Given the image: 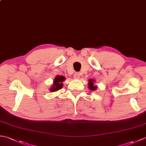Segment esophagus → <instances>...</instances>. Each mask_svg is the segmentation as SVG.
Wrapping results in <instances>:
<instances>
[{"mask_svg":"<svg viewBox=\"0 0 146 146\" xmlns=\"http://www.w3.org/2000/svg\"><path fill=\"white\" fill-rule=\"evenodd\" d=\"M73 77H74V78H75V79H79V78H80V74H78V73H76L74 74Z\"/></svg>","mask_w":146,"mask_h":146,"instance_id":"esophagus-1","label":"esophagus"}]
</instances>
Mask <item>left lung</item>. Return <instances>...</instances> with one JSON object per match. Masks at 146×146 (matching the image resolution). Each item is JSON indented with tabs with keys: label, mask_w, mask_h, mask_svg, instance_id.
<instances>
[{
	"label": "left lung",
	"mask_w": 146,
	"mask_h": 146,
	"mask_svg": "<svg viewBox=\"0 0 146 146\" xmlns=\"http://www.w3.org/2000/svg\"><path fill=\"white\" fill-rule=\"evenodd\" d=\"M94 82H95V80H93V79H90L88 80V88L90 90H95L97 88V86H95L94 84Z\"/></svg>",
	"instance_id": "obj_1"
}]
</instances>
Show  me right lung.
<instances>
[{
  "label": "right lung",
  "instance_id": "right-lung-1",
  "mask_svg": "<svg viewBox=\"0 0 146 146\" xmlns=\"http://www.w3.org/2000/svg\"><path fill=\"white\" fill-rule=\"evenodd\" d=\"M65 80L64 76H57L55 77L54 80L53 85L50 88V91L52 92H54L56 91H58L59 90L63 88V83Z\"/></svg>",
  "mask_w": 146,
  "mask_h": 146
}]
</instances>
